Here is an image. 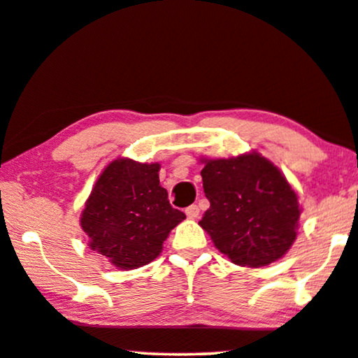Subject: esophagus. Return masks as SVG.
Wrapping results in <instances>:
<instances>
[{"mask_svg":"<svg viewBox=\"0 0 358 358\" xmlns=\"http://www.w3.org/2000/svg\"><path fill=\"white\" fill-rule=\"evenodd\" d=\"M185 213H187L188 219H196L199 216V208L196 206V204H192V206H188L187 209H185Z\"/></svg>","mask_w":358,"mask_h":358,"instance_id":"esophagus-1","label":"esophagus"}]
</instances>
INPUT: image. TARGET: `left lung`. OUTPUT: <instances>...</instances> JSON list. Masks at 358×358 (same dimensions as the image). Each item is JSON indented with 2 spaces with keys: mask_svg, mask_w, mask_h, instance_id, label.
I'll use <instances>...</instances> for the list:
<instances>
[{
  "mask_svg": "<svg viewBox=\"0 0 358 358\" xmlns=\"http://www.w3.org/2000/svg\"><path fill=\"white\" fill-rule=\"evenodd\" d=\"M201 162L211 206L199 226L216 249L252 268L282 259L296 239L301 214L298 194L282 171L257 152Z\"/></svg>",
  "mask_w": 358,
  "mask_h": 358,
  "instance_id": "left-lung-1",
  "label": "left lung"
}]
</instances>
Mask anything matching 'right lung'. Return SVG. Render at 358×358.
<instances>
[{
    "instance_id": "right-lung-1",
    "label": "right lung",
    "mask_w": 358,
    "mask_h": 358,
    "mask_svg": "<svg viewBox=\"0 0 358 358\" xmlns=\"http://www.w3.org/2000/svg\"><path fill=\"white\" fill-rule=\"evenodd\" d=\"M159 164L113 160L94 183L80 217L92 250L121 270L150 264L185 213L171 208Z\"/></svg>"
}]
</instances>
